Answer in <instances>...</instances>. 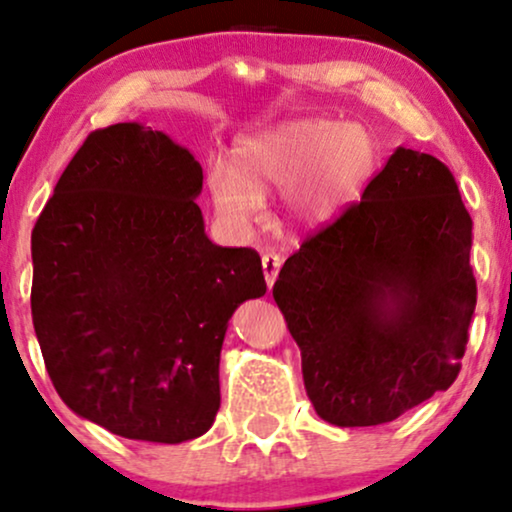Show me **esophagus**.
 Returning <instances> with one entry per match:
<instances>
[{
	"mask_svg": "<svg viewBox=\"0 0 512 512\" xmlns=\"http://www.w3.org/2000/svg\"><path fill=\"white\" fill-rule=\"evenodd\" d=\"M281 255H276V252H267V255L262 257V269H264V278H267V286L271 288L276 283V276L278 271H281Z\"/></svg>",
	"mask_w": 512,
	"mask_h": 512,
	"instance_id": "34e87169",
	"label": "esophagus"
}]
</instances>
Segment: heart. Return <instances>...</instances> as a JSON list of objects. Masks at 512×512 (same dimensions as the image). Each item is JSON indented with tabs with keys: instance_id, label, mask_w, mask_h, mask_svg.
<instances>
[{
	"instance_id": "b5f03b06",
	"label": "heart",
	"mask_w": 512,
	"mask_h": 512,
	"mask_svg": "<svg viewBox=\"0 0 512 512\" xmlns=\"http://www.w3.org/2000/svg\"><path fill=\"white\" fill-rule=\"evenodd\" d=\"M373 170L375 146L361 125L293 118L238 139L234 165L215 160L205 181L217 217L234 231L255 222L262 196L278 186L290 222L321 226L361 196Z\"/></svg>"
}]
</instances>
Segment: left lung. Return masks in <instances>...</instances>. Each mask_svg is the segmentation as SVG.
Instances as JSON below:
<instances>
[{"label":"left lung","mask_w":512,"mask_h":512,"mask_svg":"<svg viewBox=\"0 0 512 512\" xmlns=\"http://www.w3.org/2000/svg\"><path fill=\"white\" fill-rule=\"evenodd\" d=\"M470 248L454 174L399 146L359 203L288 257L274 300L326 423H390L449 390L477 302Z\"/></svg>","instance_id":"obj_1"}]
</instances>
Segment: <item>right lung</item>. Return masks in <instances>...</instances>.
Segmentation results:
<instances>
[{"label":"right lung","instance_id":"obj_1","mask_svg":"<svg viewBox=\"0 0 512 512\" xmlns=\"http://www.w3.org/2000/svg\"><path fill=\"white\" fill-rule=\"evenodd\" d=\"M200 191L189 148L118 122L89 134L32 229L44 366L68 409L113 435H205L229 319L267 293L255 250L205 234Z\"/></svg>","mask_w":512,"mask_h":512}]
</instances>
